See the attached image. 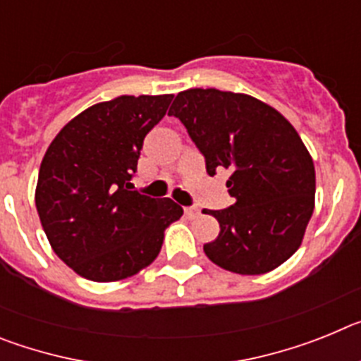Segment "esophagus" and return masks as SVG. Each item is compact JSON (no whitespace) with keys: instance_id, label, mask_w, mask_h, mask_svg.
Here are the masks:
<instances>
[{"instance_id":"obj_1","label":"esophagus","mask_w":361,"mask_h":361,"mask_svg":"<svg viewBox=\"0 0 361 361\" xmlns=\"http://www.w3.org/2000/svg\"><path fill=\"white\" fill-rule=\"evenodd\" d=\"M199 213V208H184V215H186L188 219H197Z\"/></svg>"}]
</instances>
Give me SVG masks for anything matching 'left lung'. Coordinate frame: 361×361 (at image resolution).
Segmentation results:
<instances>
[{"label":"left lung","mask_w":361,"mask_h":361,"mask_svg":"<svg viewBox=\"0 0 361 361\" xmlns=\"http://www.w3.org/2000/svg\"><path fill=\"white\" fill-rule=\"evenodd\" d=\"M168 116L186 126L215 175L228 170L233 206L213 215L219 237L204 244L213 264L238 275H264L302 244L314 209L317 177L307 148L286 117L245 94L190 88Z\"/></svg>","instance_id":"1"}]
</instances>
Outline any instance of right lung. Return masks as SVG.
Returning <instances> with one entry per match:
<instances>
[{"label":"right lung","mask_w":361,"mask_h":361,"mask_svg":"<svg viewBox=\"0 0 361 361\" xmlns=\"http://www.w3.org/2000/svg\"><path fill=\"white\" fill-rule=\"evenodd\" d=\"M173 95H121L86 108L41 161L36 208L54 253L79 276L116 282L157 258L166 228L183 216L171 199L132 190L146 133Z\"/></svg>","instance_id":"obj_1"}]
</instances>
